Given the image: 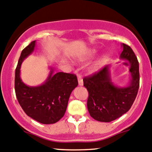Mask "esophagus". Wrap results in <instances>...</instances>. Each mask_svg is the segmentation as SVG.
<instances>
[{
  "mask_svg": "<svg viewBox=\"0 0 152 152\" xmlns=\"http://www.w3.org/2000/svg\"><path fill=\"white\" fill-rule=\"evenodd\" d=\"M78 81H79V86H83V84H84V82H83L82 78L80 77V76H79V77H78Z\"/></svg>",
  "mask_w": 152,
  "mask_h": 152,
  "instance_id": "1",
  "label": "esophagus"
}]
</instances>
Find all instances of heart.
Wrapping results in <instances>:
<instances>
[{
    "label": "heart",
    "mask_w": 152,
    "mask_h": 152,
    "mask_svg": "<svg viewBox=\"0 0 152 152\" xmlns=\"http://www.w3.org/2000/svg\"><path fill=\"white\" fill-rule=\"evenodd\" d=\"M95 53H96V51H95L94 50H92L90 51L86 56H84V57L82 58V60L83 61H85V60H88L89 59V58H92L95 55ZM103 59H104V58H102L99 60H98L97 61H96V62L90 67V71H91V72H96V71H97L100 68L102 64Z\"/></svg>",
    "instance_id": "heart-1"
}]
</instances>
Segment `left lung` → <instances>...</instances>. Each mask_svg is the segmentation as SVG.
I'll use <instances>...</instances> for the list:
<instances>
[{
  "instance_id": "8db88e82",
  "label": "left lung",
  "mask_w": 152,
  "mask_h": 152,
  "mask_svg": "<svg viewBox=\"0 0 152 152\" xmlns=\"http://www.w3.org/2000/svg\"><path fill=\"white\" fill-rule=\"evenodd\" d=\"M120 58L131 64V79L126 86L121 87L112 81L110 67L106 66L99 72L83 79L89 92L87 108L90 115L100 122H111L129 110L139 88V65L131 47L121 44Z\"/></svg>"
}]
</instances>
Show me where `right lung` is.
<instances>
[{
	"instance_id": "right-lung-1",
	"label": "right lung",
	"mask_w": 152,
	"mask_h": 152,
	"mask_svg": "<svg viewBox=\"0 0 152 152\" xmlns=\"http://www.w3.org/2000/svg\"><path fill=\"white\" fill-rule=\"evenodd\" d=\"M36 40L23 50L15 71L16 98L28 116L42 124H53L64 115L71 92L78 86L76 75L63 72H50L46 81L37 86H29L20 77L21 63L34 50Z\"/></svg>"
}]
</instances>
